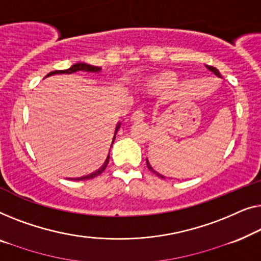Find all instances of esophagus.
<instances>
[{"label": "esophagus", "mask_w": 261, "mask_h": 261, "mask_svg": "<svg viewBox=\"0 0 261 261\" xmlns=\"http://www.w3.org/2000/svg\"><path fill=\"white\" fill-rule=\"evenodd\" d=\"M144 112H143V110L138 109L136 110V111L132 113L131 116V120H134V122H141V120L144 119Z\"/></svg>", "instance_id": "1"}]
</instances>
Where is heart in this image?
I'll return each instance as SVG.
<instances>
[{"instance_id": "1", "label": "heart", "mask_w": 261, "mask_h": 261, "mask_svg": "<svg viewBox=\"0 0 261 261\" xmlns=\"http://www.w3.org/2000/svg\"><path fill=\"white\" fill-rule=\"evenodd\" d=\"M175 83H176V79L172 78L171 75H162V76H159V78L150 80L148 84V90L155 93L163 92V91H166L174 86Z\"/></svg>"}]
</instances>
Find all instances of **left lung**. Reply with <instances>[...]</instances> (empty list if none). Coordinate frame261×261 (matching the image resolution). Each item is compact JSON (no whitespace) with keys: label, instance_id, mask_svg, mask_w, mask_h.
<instances>
[{"label":"left lung","instance_id":"obj_1","mask_svg":"<svg viewBox=\"0 0 261 261\" xmlns=\"http://www.w3.org/2000/svg\"><path fill=\"white\" fill-rule=\"evenodd\" d=\"M205 67H207V68L209 69V71H212L213 73H214V74H216V75H218V76H219V78H221V75H220V72H219V71H218V69H216L215 67H213V66H207V65H205ZM146 166H148V168H149V170H150V171H152V172H153V174H156L157 176H159V177H161V178H164V176H163V175H161L159 171H156V170H155V169H153V168L151 167V164H150V163H149V161H148V159H146Z\"/></svg>","mask_w":261,"mask_h":261}]
</instances>
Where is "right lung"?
I'll return each instance as SVG.
<instances>
[{"instance_id": "right-lung-1", "label": "right lung", "mask_w": 261, "mask_h": 261, "mask_svg": "<svg viewBox=\"0 0 261 261\" xmlns=\"http://www.w3.org/2000/svg\"><path fill=\"white\" fill-rule=\"evenodd\" d=\"M100 67H97V66H92V65H87V64H84V62H78V64H74L72 66V67H69L68 69H59V71H52L50 73L47 74V76L49 75H53V74H72V73L74 72H79V71H83V72H99L100 71ZM120 126V123L117 124L116 126V130H115V135H113V138H112V144L113 142H115V138H116V134L117 131H118ZM109 160H110V153L106 157L105 162L102 163V166L100 168H98V170L93 171L92 174H89L86 176H83V177H78L75 178V181H83V179H90V178H94L97 177L98 175H100L102 171L105 170L106 167H108V163H109Z\"/></svg>"}]
</instances>
